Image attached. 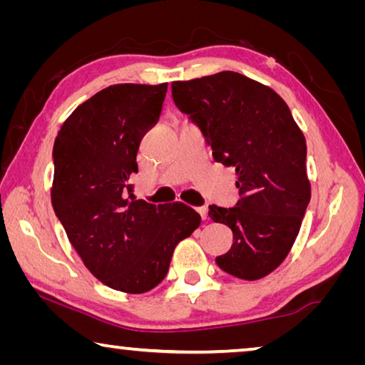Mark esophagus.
Here are the masks:
<instances>
[{
	"mask_svg": "<svg viewBox=\"0 0 365 365\" xmlns=\"http://www.w3.org/2000/svg\"><path fill=\"white\" fill-rule=\"evenodd\" d=\"M197 212H200V215H201V219H202V220H206V219H207V207H206V206L197 207Z\"/></svg>",
	"mask_w": 365,
	"mask_h": 365,
	"instance_id": "1",
	"label": "esophagus"
}]
</instances>
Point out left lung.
<instances>
[{
    "label": "left lung",
    "instance_id": "1",
    "mask_svg": "<svg viewBox=\"0 0 365 365\" xmlns=\"http://www.w3.org/2000/svg\"><path fill=\"white\" fill-rule=\"evenodd\" d=\"M172 98L215 163L238 175L237 205L209 206V217L233 232L230 251L215 262L238 279H262L288 256L311 201L304 135L274 90L238 72L174 82Z\"/></svg>",
    "mask_w": 365,
    "mask_h": 365
}]
</instances>
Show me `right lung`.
<instances>
[{"mask_svg":"<svg viewBox=\"0 0 365 365\" xmlns=\"http://www.w3.org/2000/svg\"><path fill=\"white\" fill-rule=\"evenodd\" d=\"M165 93L168 83L110 85L80 104L54 140V212L86 269L117 292L158 287L177 243L201 224L183 202L156 206L132 195L140 141Z\"/></svg>","mask_w":365,"mask_h":365,"instance_id":"obj_1","label":"right lung"}]
</instances>
